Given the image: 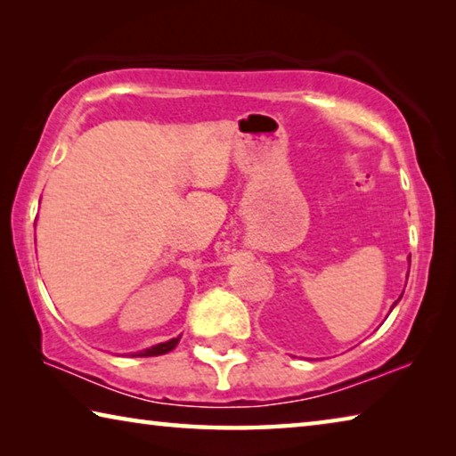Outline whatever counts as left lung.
Returning <instances> with one entry per match:
<instances>
[{
  "instance_id": "1",
  "label": "left lung",
  "mask_w": 456,
  "mask_h": 456,
  "mask_svg": "<svg viewBox=\"0 0 456 456\" xmlns=\"http://www.w3.org/2000/svg\"><path fill=\"white\" fill-rule=\"evenodd\" d=\"M398 300H401V298H398ZM398 300H396V302H398ZM396 302H395V305H396ZM395 305H393V308H395Z\"/></svg>"
}]
</instances>
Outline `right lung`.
Returning <instances> with one entry per match:
<instances>
[{
    "mask_svg": "<svg viewBox=\"0 0 456 456\" xmlns=\"http://www.w3.org/2000/svg\"><path fill=\"white\" fill-rule=\"evenodd\" d=\"M178 342H180V337L167 340V342H162V345H156V346H151L148 350H142V353H135L134 356H159V354H166V353H170L172 348H175V345H178Z\"/></svg>",
    "mask_w": 456,
    "mask_h": 456,
    "instance_id": "obj_1",
    "label": "right lung"
}]
</instances>
